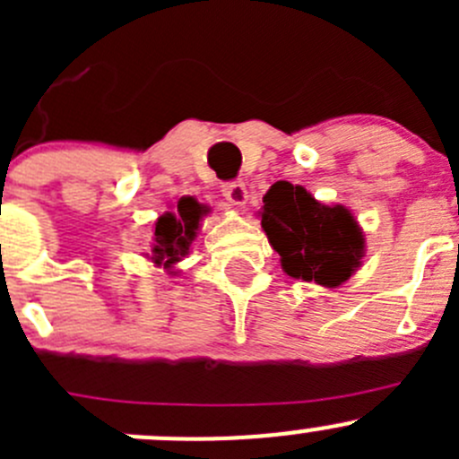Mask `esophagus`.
<instances>
[{"instance_id":"34e87169","label":"esophagus","mask_w":459,"mask_h":459,"mask_svg":"<svg viewBox=\"0 0 459 459\" xmlns=\"http://www.w3.org/2000/svg\"><path fill=\"white\" fill-rule=\"evenodd\" d=\"M221 195L226 197V202L230 206H244L248 200V191H247V184L244 182H229L221 186Z\"/></svg>"}]
</instances>
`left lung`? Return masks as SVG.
Returning <instances> with one entry per match:
<instances>
[{"instance_id": "8db88e82", "label": "left lung", "mask_w": 459, "mask_h": 459, "mask_svg": "<svg viewBox=\"0 0 459 459\" xmlns=\"http://www.w3.org/2000/svg\"><path fill=\"white\" fill-rule=\"evenodd\" d=\"M262 229L295 280L335 289L364 259V235L342 204L324 206L304 186L277 182L264 195Z\"/></svg>"}]
</instances>
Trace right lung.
I'll list each match as a JSON object with an SVG mask.
<instances>
[{
  "label": "right lung",
  "mask_w": 459,
  "mask_h": 459,
  "mask_svg": "<svg viewBox=\"0 0 459 459\" xmlns=\"http://www.w3.org/2000/svg\"><path fill=\"white\" fill-rule=\"evenodd\" d=\"M204 212H206V206H202L195 197H182L175 211L157 217L151 253H146L148 259L155 266H164L166 271L173 273L175 264L186 255L188 248H191Z\"/></svg>",
  "instance_id": "obj_1"
}]
</instances>
